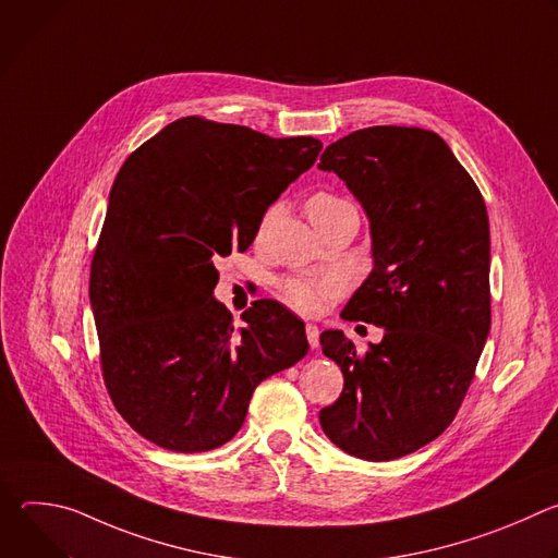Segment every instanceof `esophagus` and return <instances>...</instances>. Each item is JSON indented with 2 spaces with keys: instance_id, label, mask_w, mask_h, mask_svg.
Returning <instances> with one entry per match:
<instances>
[{
  "instance_id": "34e87169",
  "label": "esophagus",
  "mask_w": 558,
  "mask_h": 558,
  "mask_svg": "<svg viewBox=\"0 0 558 558\" xmlns=\"http://www.w3.org/2000/svg\"><path fill=\"white\" fill-rule=\"evenodd\" d=\"M304 329H306L308 347H311V349H317V347H320V331H317V327H315V325H306Z\"/></svg>"
}]
</instances>
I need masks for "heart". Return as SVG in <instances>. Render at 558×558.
I'll list each match as a JSON object with an SVG mask.
<instances>
[{
  "mask_svg": "<svg viewBox=\"0 0 558 558\" xmlns=\"http://www.w3.org/2000/svg\"><path fill=\"white\" fill-rule=\"evenodd\" d=\"M353 205L331 192H317L306 201V216L308 220L320 227L336 214L351 209ZM355 209V207H353ZM274 209L265 216L263 227L271 220ZM342 291V280L338 276H323V278H302V276H287L278 280V295L280 300L300 315H315L320 313L338 293Z\"/></svg>",
  "mask_w": 558,
  "mask_h": 558,
  "instance_id": "1",
  "label": "heart"
}]
</instances>
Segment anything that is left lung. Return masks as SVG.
<instances>
[{"label":"left lung","instance_id":"left-lung-1","mask_svg":"<svg viewBox=\"0 0 558 558\" xmlns=\"http://www.w3.org/2000/svg\"><path fill=\"white\" fill-rule=\"evenodd\" d=\"M317 168L336 172L371 220L373 271L342 317L384 329L366 353L342 331L320 336L344 375L320 424L344 452L390 461L437 439L474 377L490 333L488 211L430 130H355L331 143Z\"/></svg>","mask_w":558,"mask_h":558}]
</instances>
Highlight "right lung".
I'll list each match as a JSON object with an SVG mask.
<instances>
[{
	"instance_id": "obj_1",
	"label": "right lung",
	"mask_w": 558,
	"mask_h": 558,
	"mask_svg": "<svg viewBox=\"0 0 558 558\" xmlns=\"http://www.w3.org/2000/svg\"><path fill=\"white\" fill-rule=\"evenodd\" d=\"M320 149L313 136L183 117L125 158L90 304L110 400L147 441L174 452L227 444L254 388L306 355L304 325L274 300H256L233 327L211 298L214 260L254 243L267 207Z\"/></svg>"
}]
</instances>
